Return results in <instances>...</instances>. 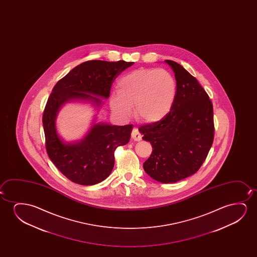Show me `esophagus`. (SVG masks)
<instances>
[{"label": "esophagus", "mask_w": 257, "mask_h": 257, "mask_svg": "<svg viewBox=\"0 0 257 257\" xmlns=\"http://www.w3.org/2000/svg\"><path fill=\"white\" fill-rule=\"evenodd\" d=\"M132 138H133V140L135 141H141V134H140V132L138 130V128H134V130H133V133H132Z\"/></svg>", "instance_id": "34e87169"}]
</instances>
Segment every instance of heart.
<instances>
[{
    "label": "heart",
    "mask_w": 257,
    "mask_h": 257,
    "mask_svg": "<svg viewBox=\"0 0 257 257\" xmlns=\"http://www.w3.org/2000/svg\"><path fill=\"white\" fill-rule=\"evenodd\" d=\"M117 94L110 96V106L117 115L128 117L133 112L145 123L162 121L171 110L176 95V81L165 69L139 68L117 81Z\"/></svg>",
    "instance_id": "1"
}]
</instances>
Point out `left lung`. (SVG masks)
<instances>
[{
	"instance_id": "1",
	"label": "left lung",
	"mask_w": 257,
	"mask_h": 257,
	"mask_svg": "<svg viewBox=\"0 0 257 257\" xmlns=\"http://www.w3.org/2000/svg\"><path fill=\"white\" fill-rule=\"evenodd\" d=\"M176 81V95L169 114L160 122L140 128L153 147L143 168L157 182L173 183L200 169L214 137L213 108L196 78L180 64L165 60Z\"/></svg>"
}]
</instances>
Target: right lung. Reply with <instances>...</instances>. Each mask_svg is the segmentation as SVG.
Returning <instances> with one entry per match:
<instances>
[{"mask_svg": "<svg viewBox=\"0 0 257 257\" xmlns=\"http://www.w3.org/2000/svg\"><path fill=\"white\" fill-rule=\"evenodd\" d=\"M134 62L89 60L78 65L53 88L43 115L46 151L57 169L67 178L81 185H94L112 171L114 151L130 141L134 124L112 125L92 122L81 141L67 142L57 131L56 119L61 107L70 102H88L98 113L102 99L109 98L113 81Z\"/></svg>", "mask_w": 257, "mask_h": 257, "instance_id": "add662e5", "label": "right lung"}]
</instances>
